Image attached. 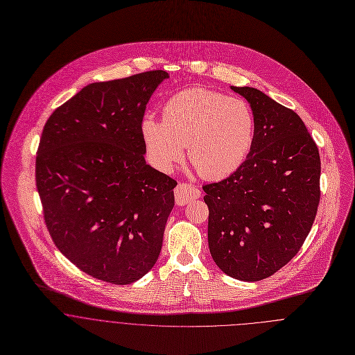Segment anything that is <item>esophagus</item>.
<instances>
[{"mask_svg": "<svg viewBox=\"0 0 355 355\" xmlns=\"http://www.w3.org/2000/svg\"><path fill=\"white\" fill-rule=\"evenodd\" d=\"M174 195H175L177 205H185V204H188V202L198 198L200 197V191L193 185L180 182L177 185V188L174 189Z\"/></svg>", "mask_w": 355, "mask_h": 355, "instance_id": "34e87169", "label": "esophagus"}]
</instances>
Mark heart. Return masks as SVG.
Here are the masks:
<instances>
[{
    "label": "heart",
    "mask_w": 355,
    "mask_h": 355,
    "mask_svg": "<svg viewBox=\"0 0 355 355\" xmlns=\"http://www.w3.org/2000/svg\"><path fill=\"white\" fill-rule=\"evenodd\" d=\"M151 160L163 171L180 163L185 147L198 174L209 181L227 178L248 158L254 139V117L245 101L193 87L173 95L163 121L141 122Z\"/></svg>",
    "instance_id": "heart-1"
}]
</instances>
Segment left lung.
Returning <instances> with one entry per match:
<instances>
[{
  "mask_svg": "<svg viewBox=\"0 0 355 355\" xmlns=\"http://www.w3.org/2000/svg\"><path fill=\"white\" fill-rule=\"evenodd\" d=\"M232 89L250 105L254 139L241 167L202 187L215 264L243 282L274 275L301 249L320 201V155L297 113L257 88Z\"/></svg>",
  "mask_w": 355,
  "mask_h": 355,
  "instance_id": "obj_1",
  "label": "left lung"
}]
</instances>
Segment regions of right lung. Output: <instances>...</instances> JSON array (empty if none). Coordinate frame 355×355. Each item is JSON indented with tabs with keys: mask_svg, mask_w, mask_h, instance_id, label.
Here are the masks:
<instances>
[{
	"mask_svg": "<svg viewBox=\"0 0 355 355\" xmlns=\"http://www.w3.org/2000/svg\"><path fill=\"white\" fill-rule=\"evenodd\" d=\"M164 71L92 83L47 119L37 189L47 230L83 272L130 284L153 270L177 182L146 163L141 122Z\"/></svg>",
	"mask_w": 355,
	"mask_h": 355,
	"instance_id": "right-lung-1",
	"label": "right lung"
}]
</instances>
